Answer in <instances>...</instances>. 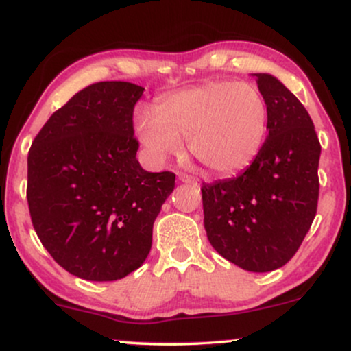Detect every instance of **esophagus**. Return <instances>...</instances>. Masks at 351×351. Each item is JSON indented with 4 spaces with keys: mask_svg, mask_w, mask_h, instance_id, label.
Returning a JSON list of instances; mask_svg holds the SVG:
<instances>
[{
    "mask_svg": "<svg viewBox=\"0 0 351 351\" xmlns=\"http://www.w3.org/2000/svg\"><path fill=\"white\" fill-rule=\"evenodd\" d=\"M180 181H183V183H186V184H193V186H198V180H196L195 176L183 175V173H181V175H180Z\"/></svg>",
    "mask_w": 351,
    "mask_h": 351,
    "instance_id": "34e87169",
    "label": "esophagus"
}]
</instances>
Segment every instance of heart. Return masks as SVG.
Listing matches in <instances>:
<instances>
[{
  "instance_id": "b5f03b06",
  "label": "heart",
  "mask_w": 351,
  "mask_h": 351,
  "mask_svg": "<svg viewBox=\"0 0 351 351\" xmlns=\"http://www.w3.org/2000/svg\"><path fill=\"white\" fill-rule=\"evenodd\" d=\"M269 108L259 90L236 80H209L138 108L134 132L153 160L191 155L215 175H232L254 162L267 134Z\"/></svg>"
}]
</instances>
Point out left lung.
Instances as JSON below:
<instances>
[{
    "label": "left lung",
    "mask_w": 351,
    "mask_h": 351,
    "mask_svg": "<svg viewBox=\"0 0 351 351\" xmlns=\"http://www.w3.org/2000/svg\"><path fill=\"white\" fill-rule=\"evenodd\" d=\"M269 135L236 178L203 183L204 229L224 259L269 272L292 259L317 215L320 142L300 100L271 74H256Z\"/></svg>",
    "instance_id": "obj_1"
}]
</instances>
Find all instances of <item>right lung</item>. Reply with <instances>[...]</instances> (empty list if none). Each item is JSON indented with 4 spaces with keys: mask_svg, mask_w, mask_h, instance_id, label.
I'll list each match as a JSON object with an SVG mask.
<instances>
[{
    "mask_svg": "<svg viewBox=\"0 0 351 351\" xmlns=\"http://www.w3.org/2000/svg\"><path fill=\"white\" fill-rule=\"evenodd\" d=\"M145 88L92 84L49 117L27 155V204L36 234L80 279L117 280L152 249L153 223L175 173L136 160L134 108Z\"/></svg>",
    "mask_w": 351,
    "mask_h": 351,
    "instance_id": "1",
    "label": "right lung"
}]
</instances>
